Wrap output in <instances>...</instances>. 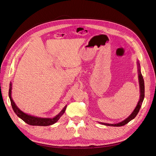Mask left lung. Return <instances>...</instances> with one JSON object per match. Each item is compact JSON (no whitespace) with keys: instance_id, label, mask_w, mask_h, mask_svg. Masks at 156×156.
Returning <instances> with one entry per match:
<instances>
[{"instance_id":"left-lung-1","label":"left lung","mask_w":156,"mask_h":156,"mask_svg":"<svg viewBox=\"0 0 156 156\" xmlns=\"http://www.w3.org/2000/svg\"><path fill=\"white\" fill-rule=\"evenodd\" d=\"M137 65H138L139 82V86H140V99H139V101L137 103V105H136L135 108L134 109V111L127 118V119H126L123 121L119 122V123L112 124L101 123V124L105 125V126H116V127L122 126L126 125V124L128 123L129 122H130L131 120H133V119H135V116L137 115V114L139 113V111L140 110V108L141 105H142L143 101L144 100V82L143 75H142V74H141V72H140V64H139V62H137Z\"/></svg>"}]
</instances>
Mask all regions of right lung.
Instances as JSON below:
<instances>
[{"instance_id": "add662e5", "label": "right lung", "mask_w": 156, "mask_h": 156, "mask_svg": "<svg viewBox=\"0 0 156 156\" xmlns=\"http://www.w3.org/2000/svg\"><path fill=\"white\" fill-rule=\"evenodd\" d=\"M9 98L11 101V105L13 111L15 112L16 114L18 117H20L21 119H22L27 124L31 125V126H48L53 125L57 122L60 118L62 116L66 108L67 105H66L63 109L60 111V112L58 115H56L55 117L53 119H48V118H39L34 116H31L29 115H27L26 113L23 112L19 108L17 105L15 104L12 98V83L10 84V88H9Z\"/></svg>"}]
</instances>
